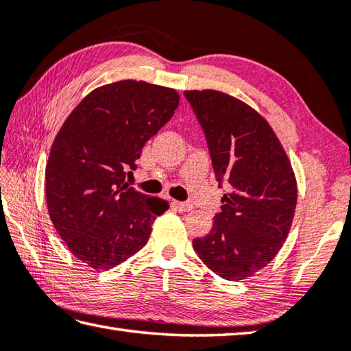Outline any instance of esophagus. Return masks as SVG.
<instances>
[{
    "label": "esophagus",
    "instance_id": "esophagus-1",
    "mask_svg": "<svg viewBox=\"0 0 351 351\" xmlns=\"http://www.w3.org/2000/svg\"><path fill=\"white\" fill-rule=\"evenodd\" d=\"M174 204L178 210H183V213H188V210L193 209V204L188 202H176Z\"/></svg>",
    "mask_w": 351,
    "mask_h": 351
}]
</instances>
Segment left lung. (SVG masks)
Listing matches in <instances>:
<instances>
[{"label":"left lung","instance_id":"obj_1","mask_svg":"<svg viewBox=\"0 0 351 351\" xmlns=\"http://www.w3.org/2000/svg\"><path fill=\"white\" fill-rule=\"evenodd\" d=\"M206 137L218 188L229 193L208 235L194 238L202 261L229 281L266 267L286 241L296 180L286 151L264 119L221 91H184Z\"/></svg>","mask_w":351,"mask_h":351}]
</instances>
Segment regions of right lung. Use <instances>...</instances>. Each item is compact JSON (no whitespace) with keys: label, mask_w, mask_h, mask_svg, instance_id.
I'll return each mask as SVG.
<instances>
[{"label":"right lung","mask_w":351,"mask_h":351,"mask_svg":"<svg viewBox=\"0 0 351 351\" xmlns=\"http://www.w3.org/2000/svg\"><path fill=\"white\" fill-rule=\"evenodd\" d=\"M178 95L143 81L99 87L71 111L51 145L45 197L53 226L77 260L113 269L147 244L168 203L125 182Z\"/></svg>","instance_id":"right-lung-1"}]
</instances>
